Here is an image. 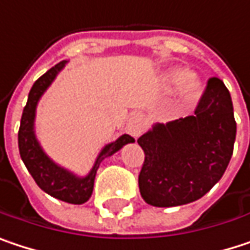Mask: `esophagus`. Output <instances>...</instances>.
<instances>
[{
	"instance_id": "obj_1",
	"label": "esophagus",
	"mask_w": 250,
	"mask_h": 250,
	"mask_svg": "<svg viewBox=\"0 0 250 250\" xmlns=\"http://www.w3.org/2000/svg\"><path fill=\"white\" fill-rule=\"evenodd\" d=\"M144 128H145V118L141 115L140 112L132 113V116L128 121V131L132 135L138 137V135H141V132L144 131Z\"/></svg>"
}]
</instances>
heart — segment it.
I'll return each instance as SVG.
<instances>
[{
  "mask_svg": "<svg viewBox=\"0 0 250 250\" xmlns=\"http://www.w3.org/2000/svg\"><path fill=\"white\" fill-rule=\"evenodd\" d=\"M170 84H180V98L184 104L196 102L202 95V82L194 76H188V73L183 69H175L168 75Z\"/></svg>",
  "mask_w": 250,
  "mask_h": 250,
  "instance_id": "obj_1",
  "label": "heart"
}]
</instances>
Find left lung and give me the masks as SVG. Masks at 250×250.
<instances>
[{
    "mask_svg": "<svg viewBox=\"0 0 250 250\" xmlns=\"http://www.w3.org/2000/svg\"><path fill=\"white\" fill-rule=\"evenodd\" d=\"M234 138L230 93L220 79H208L194 115L158 124L138 138L145 154L138 175L142 199L155 207L199 200L226 171Z\"/></svg>",
    "mask_w": 250,
    "mask_h": 250,
    "instance_id": "obj_1",
    "label": "left lung"
}]
</instances>
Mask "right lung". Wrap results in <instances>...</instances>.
I'll return each instance as SVG.
<instances>
[{
    "label": "right lung",
    "mask_w": 250,
    "mask_h": 250,
    "mask_svg": "<svg viewBox=\"0 0 250 250\" xmlns=\"http://www.w3.org/2000/svg\"><path fill=\"white\" fill-rule=\"evenodd\" d=\"M66 62L57 63L54 67H51L43 76L37 79L28 93L27 105L24 106L21 124L18 129V149L22 163L25 164L28 172L37 183V186L46 191L47 194L72 204H82L89 200L93 191V181L95 175L99 168V164L106 158L115 154L118 149H121L125 144L134 142L131 135H122L115 142L108 144L99 154L92 171L89 172L84 178H78L72 172L66 171L56 166L43 149L40 148L39 142L34 137L33 125H34V116H36V106L40 99V96L44 93L50 83L54 80L56 75L63 69Z\"/></svg>",
    "instance_id": "right-lung-1"
}]
</instances>
